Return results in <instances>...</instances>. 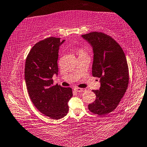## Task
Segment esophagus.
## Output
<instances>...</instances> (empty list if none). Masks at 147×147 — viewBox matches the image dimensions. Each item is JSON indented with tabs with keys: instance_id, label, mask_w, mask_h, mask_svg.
<instances>
[{
	"instance_id": "1",
	"label": "esophagus",
	"mask_w": 147,
	"mask_h": 147,
	"mask_svg": "<svg viewBox=\"0 0 147 147\" xmlns=\"http://www.w3.org/2000/svg\"><path fill=\"white\" fill-rule=\"evenodd\" d=\"M74 91H76L78 92H81L84 91V89H82V88L76 87V88H74Z\"/></svg>"
}]
</instances>
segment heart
<instances>
[{
    "mask_svg": "<svg viewBox=\"0 0 147 147\" xmlns=\"http://www.w3.org/2000/svg\"><path fill=\"white\" fill-rule=\"evenodd\" d=\"M77 53H78L79 56H81L86 55V53H85V51L83 50L82 49H78V51H77Z\"/></svg>",
    "mask_w": 147,
    "mask_h": 147,
    "instance_id": "b5f03b06",
    "label": "heart"
}]
</instances>
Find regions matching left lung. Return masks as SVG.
<instances>
[{
  "mask_svg": "<svg viewBox=\"0 0 147 147\" xmlns=\"http://www.w3.org/2000/svg\"><path fill=\"white\" fill-rule=\"evenodd\" d=\"M81 37L93 50L92 76L100 79V89L92 90L95 100L88 108L93 114H108L118 107L128 87L129 77L125 53L116 40L102 32L94 31Z\"/></svg>",
  "mask_w": 147,
  "mask_h": 147,
  "instance_id": "1",
  "label": "left lung"
}]
</instances>
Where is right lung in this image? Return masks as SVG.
Masks as SVG:
<instances>
[{
	"instance_id": "add662e5",
	"label": "right lung",
	"mask_w": 147,
	"mask_h": 147,
	"mask_svg": "<svg viewBox=\"0 0 147 147\" xmlns=\"http://www.w3.org/2000/svg\"><path fill=\"white\" fill-rule=\"evenodd\" d=\"M64 41L51 37L37 42L29 51L25 66V80L31 101L39 112L53 119L67 114V102L73 96L71 88L53 85V75L58 72V51Z\"/></svg>"
}]
</instances>
